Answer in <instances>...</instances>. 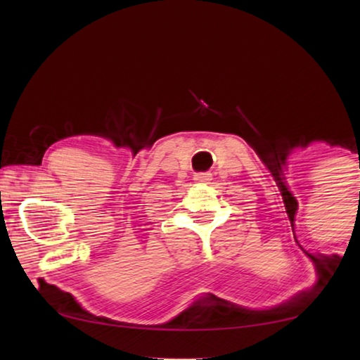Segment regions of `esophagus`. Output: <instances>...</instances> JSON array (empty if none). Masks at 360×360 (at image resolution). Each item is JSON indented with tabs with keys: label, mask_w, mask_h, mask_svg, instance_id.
Masks as SVG:
<instances>
[{
	"label": "esophagus",
	"mask_w": 360,
	"mask_h": 360,
	"mask_svg": "<svg viewBox=\"0 0 360 360\" xmlns=\"http://www.w3.org/2000/svg\"><path fill=\"white\" fill-rule=\"evenodd\" d=\"M211 179V174L210 173H197L193 174V181L197 182H208Z\"/></svg>",
	"instance_id": "obj_1"
}]
</instances>
